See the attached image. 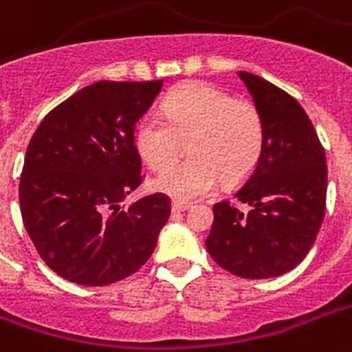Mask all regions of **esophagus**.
<instances>
[{"label":"esophagus","instance_id":"1","mask_svg":"<svg viewBox=\"0 0 352 352\" xmlns=\"http://www.w3.org/2000/svg\"><path fill=\"white\" fill-rule=\"evenodd\" d=\"M190 203L188 201H181V199H173L171 201V208H173V212H184L190 208Z\"/></svg>","mask_w":352,"mask_h":352}]
</instances>
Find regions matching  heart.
<instances>
[{
	"label": "heart",
	"mask_w": 352,
	"mask_h": 352,
	"mask_svg": "<svg viewBox=\"0 0 352 352\" xmlns=\"http://www.w3.org/2000/svg\"><path fill=\"white\" fill-rule=\"evenodd\" d=\"M134 140L153 171L166 170L155 181L157 190L177 199H195L212 194L223 177L238 182L253 173L264 151L265 123L251 101L190 80L166 96L162 118H142ZM186 141L195 158L174 166Z\"/></svg>",
	"instance_id": "b5f03b06"
}]
</instances>
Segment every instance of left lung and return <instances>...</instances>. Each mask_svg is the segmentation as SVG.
Instances as JSON below:
<instances>
[{
  "label": "left lung",
  "instance_id": "obj_1",
  "mask_svg": "<svg viewBox=\"0 0 352 352\" xmlns=\"http://www.w3.org/2000/svg\"><path fill=\"white\" fill-rule=\"evenodd\" d=\"M265 123L258 164L229 199L214 205L206 249L223 270L243 278H270L301 264L325 218L327 160L318 133L288 92L238 72Z\"/></svg>",
  "mask_w": 352,
  "mask_h": 352
}]
</instances>
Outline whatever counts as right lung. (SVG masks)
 I'll list each match as a JSON object with an SVG mask.
<instances>
[{
	"label": "right lung",
	"mask_w": 352,
	"mask_h": 352,
	"mask_svg": "<svg viewBox=\"0 0 352 352\" xmlns=\"http://www.w3.org/2000/svg\"><path fill=\"white\" fill-rule=\"evenodd\" d=\"M160 88L162 80H98L47 112L27 146L21 219L40 258L69 283H118L157 248L170 197L120 201L146 179L134 125Z\"/></svg>",
	"instance_id": "obj_1"
}]
</instances>
